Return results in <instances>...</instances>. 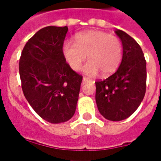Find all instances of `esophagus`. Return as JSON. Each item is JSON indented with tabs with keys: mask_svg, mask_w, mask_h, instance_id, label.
I'll use <instances>...</instances> for the list:
<instances>
[{
	"mask_svg": "<svg viewBox=\"0 0 161 161\" xmlns=\"http://www.w3.org/2000/svg\"><path fill=\"white\" fill-rule=\"evenodd\" d=\"M83 82H84V83H88V82H91V80H90L89 78L84 77V78H83Z\"/></svg>",
	"mask_w": 161,
	"mask_h": 161,
	"instance_id": "obj_1",
	"label": "esophagus"
}]
</instances>
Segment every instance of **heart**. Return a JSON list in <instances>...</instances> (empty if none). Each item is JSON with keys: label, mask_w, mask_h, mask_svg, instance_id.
<instances>
[{"label": "heart", "mask_w": 161, "mask_h": 161, "mask_svg": "<svg viewBox=\"0 0 161 161\" xmlns=\"http://www.w3.org/2000/svg\"><path fill=\"white\" fill-rule=\"evenodd\" d=\"M62 53L73 70L80 69L86 57L84 72L93 76L101 70L108 76L118 69L122 58L121 40L114 35L98 30H88L75 35V42L65 40L62 45Z\"/></svg>", "instance_id": "obj_1"}]
</instances>
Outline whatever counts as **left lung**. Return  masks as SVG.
<instances>
[{"label": "left lung", "instance_id": "1", "mask_svg": "<svg viewBox=\"0 0 161 161\" xmlns=\"http://www.w3.org/2000/svg\"><path fill=\"white\" fill-rule=\"evenodd\" d=\"M122 45V58L115 73L96 82V102L105 119L125 120L138 108L144 98L147 63L141 46L121 30L115 31Z\"/></svg>", "mask_w": 161, "mask_h": 161}]
</instances>
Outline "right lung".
Instances as JSON below:
<instances>
[{
  "instance_id": "1",
  "label": "right lung",
  "mask_w": 161,
  "mask_h": 161,
  "mask_svg": "<svg viewBox=\"0 0 161 161\" xmlns=\"http://www.w3.org/2000/svg\"><path fill=\"white\" fill-rule=\"evenodd\" d=\"M67 26H46L24 46L19 70L25 97L45 121L61 123L75 114L83 77L62 53Z\"/></svg>"
}]
</instances>
